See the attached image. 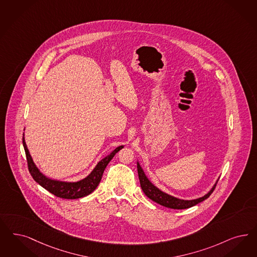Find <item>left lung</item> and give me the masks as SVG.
<instances>
[{"label": "left lung", "mask_w": 257, "mask_h": 257, "mask_svg": "<svg viewBox=\"0 0 257 257\" xmlns=\"http://www.w3.org/2000/svg\"><path fill=\"white\" fill-rule=\"evenodd\" d=\"M138 173H139L141 187H142V191L145 195H147L153 201L160 204L161 206L167 207L170 209H177V210L191 208L196 204L200 203V202L204 201L205 199H207L210 195H212L214 188L216 186V183L218 181V179H217L215 184L212 186V189L206 195H203L202 197H198L196 199L186 200V199H181V198L175 197L173 195H168V194L162 192L158 187L155 186L149 180V178L146 177V175H145V173H144V171L142 168L139 161H138Z\"/></svg>", "instance_id": "obj_1"}]
</instances>
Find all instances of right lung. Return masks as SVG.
Here are the masks:
<instances>
[{
    "instance_id": "obj_1",
    "label": "right lung",
    "mask_w": 257,
    "mask_h": 257,
    "mask_svg": "<svg viewBox=\"0 0 257 257\" xmlns=\"http://www.w3.org/2000/svg\"><path fill=\"white\" fill-rule=\"evenodd\" d=\"M23 144L27 155L28 170L33 179L38 184L45 188V190H47L51 194L65 199H77L90 195L92 192H94L101 180L103 172L106 168L108 163L114 158V156L118 151L123 148V145L116 147L115 150L110 153V155L98 161L96 167L93 169V171L85 178L77 182H66L45 177V175L38 169L29 154V151L27 149V143L25 141V134L23 137Z\"/></svg>"
}]
</instances>
